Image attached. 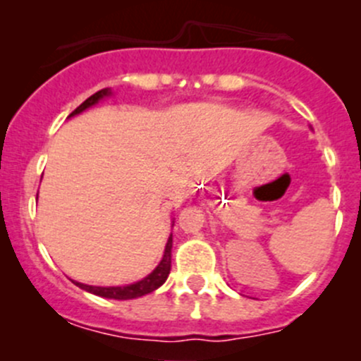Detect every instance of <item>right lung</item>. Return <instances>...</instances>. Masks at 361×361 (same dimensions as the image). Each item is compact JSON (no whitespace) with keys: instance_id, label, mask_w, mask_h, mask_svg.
<instances>
[{"instance_id":"right-lung-1","label":"right lung","mask_w":361,"mask_h":361,"mask_svg":"<svg viewBox=\"0 0 361 361\" xmlns=\"http://www.w3.org/2000/svg\"><path fill=\"white\" fill-rule=\"evenodd\" d=\"M110 96H113L111 89H103V90H99V92L92 94V96H90L89 99L83 101V103L80 104L75 111L69 113L68 118H71V116L85 111L87 108L94 106V104L99 103L101 99H104V97H110ZM173 225H174V221H173ZM171 248H173V234H169V238H167L162 260H160L157 267H155L154 271L147 276V278L141 279V281L130 283V285H126V286H92V285H83V283L73 281V279L71 281L75 283L78 288L85 290V292H89V293L97 295V297L115 298V300H129V298L143 297V295L155 292L159 286H162L164 283H166L167 276H169V272H171Z\"/></svg>"}]
</instances>
